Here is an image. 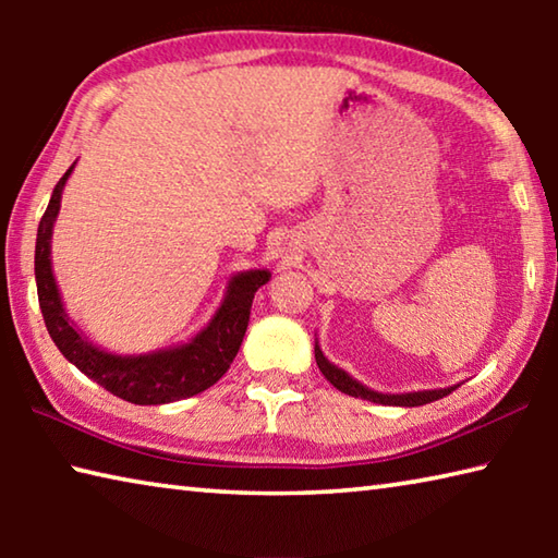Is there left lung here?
Listing matches in <instances>:
<instances>
[{
	"mask_svg": "<svg viewBox=\"0 0 558 558\" xmlns=\"http://www.w3.org/2000/svg\"><path fill=\"white\" fill-rule=\"evenodd\" d=\"M315 359H317L319 372L325 374V379L332 384L335 389L354 396V399H366L372 403L405 405V409H411V405H423V403L438 401V399H442V396H448L452 389H458V386H448V389H428V391H409V393H381V391L369 389V386H364L362 381H356L354 376H349L344 369H339L337 364L329 362V359L323 354V349H319L317 339H315Z\"/></svg>",
	"mask_w": 558,
	"mask_h": 558,
	"instance_id": "obj_1",
	"label": "left lung"
}]
</instances>
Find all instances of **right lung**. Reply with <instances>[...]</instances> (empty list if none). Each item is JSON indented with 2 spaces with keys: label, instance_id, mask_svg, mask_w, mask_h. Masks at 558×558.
Instances as JSON below:
<instances>
[{
  "label": "right lung",
  "instance_id": "obj_1",
  "mask_svg": "<svg viewBox=\"0 0 558 558\" xmlns=\"http://www.w3.org/2000/svg\"><path fill=\"white\" fill-rule=\"evenodd\" d=\"M73 167L75 162L53 186L51 202L39 221V231H36L34 276L41 315L53 344L88 379L100 384L102 389H108L122 401L159 405L206 391L229 372L231 362L239 354L251 319L253 298H256L258 288L270 280V270H241L231 276L214 317L189 342L145 354H116L93 344L65 313L51 266L53 223L59 219L63 186L69 182Z\"/></svg>",
  "mask_w": 558,
  "mask_h": 558
}]
</instances>
